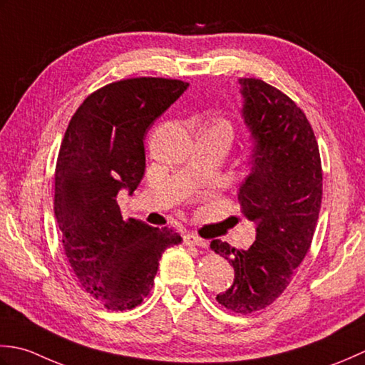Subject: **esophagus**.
I'll return each mask as SVG.
<instances>
[{
	"instance_id": "obj_1",
	"label": "esophagus",
	"mask_w": 365,
	"mask_h": 365,
	"mask_svg": "<svg viewBox=\"0 0 365 365\" xmlns=\"http://www.w3.org/2000/svg\"><path fill=\"white\" fill-rule=\"evenodd\" d=\"M184 242L189 245H197V247H207V242L205 240H202L198 235L195 233H187L184 236Z\"/></svg>"
}]
</instances>
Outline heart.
<instances>
[{
  "mask_svg": "<svg viewBox=\"0 0 365 365\" xmlns=\"http://www.w3.org/2000/svg\"><path fill=\"white\" fill-rule=\"evenodd\" d=\"M215 125H217V128H220V129H224L228 133V135H230V132H232V129H230V125L227 123H219V124H215Z\"/></svg>",
  "mask_w": 365,
  "mask_h": 365,
  "instance_id": "heart-1",
  "label": "heart"
}]
</instances>
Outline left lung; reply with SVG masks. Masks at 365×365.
Wrapping results in <instances>:
<instances>
[{"label": "left lung", "instance_id": "left-lung-1", "mask_svg": "<svg viewBox=\"0 0 365 365\" xmlns=\"http://www.w3.org/2000/svg\"><path fill=\"white\" fill-rule=\"evenodd\" d=\"M244 123L254 137L249 176L237 200L257 225L247 250L214 240L211 249L235 267V282L217 299L236 314H254L277 299L314 240L323 198V170L314 129L280 89L240 78Z\"/></svg>", "mask_w": 365, "mask_h": 365}]
</instances>
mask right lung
<instances>
[{
    "label": "right lung",
    "mask_w": 365,
    "mask_h": 365,
    "mask_svg": "<svg viewBox=\"0 0 365 365\" xmlns=\"http://www.w3.org/2000/svg\"><path fill=\"white\" fill-rule=\"evenodd\" d=\"M173 78L113 81L73 113L58 153L55 217L80 287L108 310H130L150 294L163 250L181 236L123 220L116 195L145 175L150 125L187 89Z\"/></svg>",
    "instance_id": "right-lung-1"
}]
</instances>
